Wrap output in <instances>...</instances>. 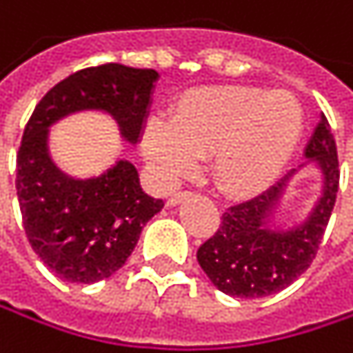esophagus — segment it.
I'll return each mask as SVG.
<instances>
[{
  "instance_id": "34e87169",
  "label": "esophagus",
  "mask_w": 353,
  "mask_h": 353,
  "mask_svg": "<svg viewBox=\"0 0 353 353\" xmlns=\"http://www.w3.org/2000/svg\"><path fill=\"white\" fill-rule=\"evenodd\" d=\"M188 196H190V192H175V194L169 196L167 205H169V207H175V205H180L184 199H188Z\"/></svg>"
}]
</instances>
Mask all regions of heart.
<instances>
[{
    "label": "heart",
    "instance_id": "1",
    "mask_svg": "<svg viewBox=\"0 0 353 353\" xmlns=\"http://www.w3.org/2000/svg\"><path fill=\"white\" fill-rule=\"evenodd\" d=\"M302 132V105L285 90L209 86L186 92L171 119L148 117L142 148L169 184L211 154L215 184L232 196H252L279 178Z\"/></svg>",
    "mask_w": 353,
    "mask_h": 353
}]
</instances>
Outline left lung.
Instances as JSON below:
<instances>
[{
    "label": "left lung",
    "mask_w": 353,
    "mask_h": 353,
    "mask_svg": "<svg viewBox=\"0 0 353 353\" xmlns=\"http://www.w3.org/2000/svg\"><path fill=\"white\" fill-rule=\"evenodd\" d=\"M304 154L323 175V192L302 223L285 228L275 221L294 169L263 194L230 207L215 236L199 248V265L219 292L234 298L271 296L292 285L314 261L339 188L337 146L325 115Z\"/></svg>",
    "instance_id": "1"
}]
</instances>
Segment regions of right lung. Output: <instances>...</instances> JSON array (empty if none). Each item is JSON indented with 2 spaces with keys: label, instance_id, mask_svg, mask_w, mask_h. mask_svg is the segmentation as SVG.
Returning a JSON list of instances; mask_svg holds the SVG:
<instances>
[{
  "label": "right lung",
  "instance_id": "add662e5",
  "mask_svg": "<svg viewBox=\"0 0 353 353\" xmlns=\"http://www.w3.org/2000/svg\"><path fill=\"white\" fill-rule=\"evenodd\" d=\"M159 74L103 63L70 74L34 107L16 157V192L26 238L68 283H97L121 269L163 201L142 192L136 167L119 159L97 178H72L49 154V128L78 111H103L125 142L142 136Z\"/></svg>",
  "mask_w": 353,
  "mask_h": 353
}]
</instances>
